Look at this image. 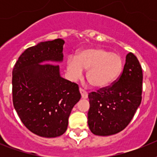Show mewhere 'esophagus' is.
<instances>
[{
	"label": "esophagus",
	"instance_id": "1",
	"mask_svg": "<svg viewBox=\"0 0 157 157\" xmlns=\"http://www.w3.org/2000/svg\"><path fill=\"white\" fill-rule=\"evenodd\" d=\"M80 93H81V98H84V99H86V98H88V93H87L86 90H84L82 89H80Z\"/></svg>",
	"mask_w": 157,
	"mask_h": 157
}]
</instances>
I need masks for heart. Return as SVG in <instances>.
Returning <instances> with one entry per match:
<instances>
[{"instance_id":"obj_1","label":"heart","mask_w":157,"mask_h":157,"mask_svg":"<svg viewBox=\"0 0 157 157\" xmlns=\"http://www.w3.org/2000/svg\"><path fill=\"white\" fill-rule=\"evenodd\" d=\"M67 70L76 80L87 70L86 78L91 86L103 89L111 86L122 70L121 58L103 48H89L80 51L76 57L70 56L67 61Z\"/></svg>"}]
</instances>
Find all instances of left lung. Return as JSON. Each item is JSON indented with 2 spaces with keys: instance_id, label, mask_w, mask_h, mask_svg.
I'll return each mask as SVG.
<instances>
[{
  "instance_id": "1",
  "label": "left lung",
  "mask_w": 157,
  "mask_h": 157,
  "mask_svg": "<svg viewBox=\"0 0 157 157\" xmlns=\"http://www.w3.org/2000/svg\"><path fill=\"white\" fill-rule=\"evenodd\" d=\"M143 71L137 57L129 53L123 72L112 86L88 95V124L95 135L117 134L131 121L142 100Z\"/></svg>"
}]
</instances>
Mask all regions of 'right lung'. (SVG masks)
<instances>
[{
	"label": "right lung",
	"instance_id": "1",
	"mask_svg": "<svg viewBox=\"0 0 157 157\" xmlns=\"http://www.w3.org/2000/svg\"><path fill=\"white\" fill-rule=\"evenodd\" d=\"M63 39L38 43L21 54L13 69V103L23 124L45 138L63 134L73 107L81 99L76 83L63 78Z\"/></svg>",
	"mask_w": 157,
	"mask_h": 157
}]
</instances>
